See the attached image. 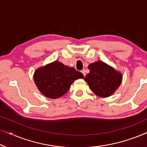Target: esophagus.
<instances>
[{
    "instance_id": "1",
    "label": "esophagus",
    "mask_w": 147,
    "mask_h": 147,
    "mask_svg": "<svg viewBox=\"0 0 147 147\" xmlns=\"http://www.w3.org/2000/svg\"><path fill=\"white\" fill-rule=\"evenodd\" d=\"M81 72L82 74H83V75L84 76V77H85L86 76V72H85V69H82V71H81Z\"/></svg>"
}]
</instances>
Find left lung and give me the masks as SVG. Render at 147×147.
<instances>
[{
  "label": "left lung",
  "mask_w": 147,
  "mask_h": 147,
  "mask_svg": "<svg viewBox=\"0 0 147 147\" xmlns=\"http://www.w3.org/2000/svg\"><path fill=\"white\" fill-rule=\"evenodd\" d=\"M90 73L84 80L90 90L101 98L112 96L119 88L122 80L120 72L102 61H98L88 65Z\"/></svg>",
  "instance_id": "1"
}]
</instances>
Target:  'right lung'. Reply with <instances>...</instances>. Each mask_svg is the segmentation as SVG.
Returning a JSON list of instances; mask_svg holds the SVG:
<instances>
[{"instance_id": "right-lung-1", "label": "right lung", "mask_w": 147, "mask_h": 147, "mask_svg": "<svg viewBox=\"0 0 147 147\" xmlns=\"http://www.w3.org/2000/svg\"><path fill=\"white\" fill-rule=\"evenodd\" d=\"M84 76L74 67L55 61L35 70L34 82L40 92L46 97L56 99L63 96L69 90L76 80Z\"/></svg>"}]
</instances>
